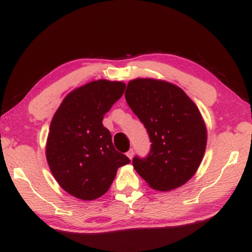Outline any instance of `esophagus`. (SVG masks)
I'll return each mask as SVG.
<instances>
[{
	"label": "esophagus",
	"instance_id": "obj_1",
	"mask_svg": "<svg viewBox=\"0 0 252 252\" xmlns=\"http://www.w3.org/2000/svg\"><path fill=\"white\" fill-rule=\"evenodd\" d=\"M127 157H128V158L132 160V158L134 157V150H133V149H130V150L127 152Z\"/></svg>",
	"mask_w": 252,
	"mask_h": 252
}]
</instances>
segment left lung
Listing matches in <instances>:
<instances>
[{
  "label": "left lung",
  "instance_id": "8db88e82",
  "mask_svg": "<svg viewBox=\"0 0 252 252\" xmlns=\"http://www.w3.org/2000/svg\"><path fill=\"white\" fill-rule=\"evenodd\" d=\"M125 99L151 142L147 156L133 158L135 170L155 189L182 187L199 168L206 150L199 109L180 87L151 78L130 81Z\"/></svg>",
  "mask_w": 252,
  "mask_h": 252
}]
</instances>
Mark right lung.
<instances>
[{"label":"right lung","mask_w":252,"mask_h":252,"mask_svg":"<svg viewBox=\"0 0 252 252\" xmlns=\"http://www.w3.org/2000/svg\"><path fill=\"white\" fill-rule=\"evenodd\" d=\"M125 89L122 82H91L69 93L53 116L46 159L60 187L76 198H100L119 167L130 162L116 150L110 130L102 124Z\"/></svg>","instance_id":"right-lung-1"}]
</instances>
